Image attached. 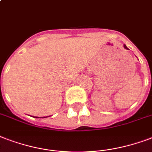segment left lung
I'll return each instance as SVG.
<instances>
[{"label":"left lung","instance_id":"8db88e82","mask_svg":"<svg viewBox=\"0 0 152 152\" xmlns=\"http://www.w3.org/2000/svg\"><path fill=\"white\" fill-rule=\"evenodd\" d=\"M124 48H126V49H128L127 46H126V45H124Z\"/></svg>","mask_w":152,"mask_h":152}]
</instances>
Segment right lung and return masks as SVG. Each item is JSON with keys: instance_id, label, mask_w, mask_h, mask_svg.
I'll return each mask as SVG.
<instances>
[{"instance_id": "right-lung-1", "label": "right lung", "mask_w": 152, "mask_h": 152, "mask_svg": "<svg viewBox=\"0 0 152 152\" xmlns=\"http://www.w3.org/2000/svg\"><path fill=\"white\" fill-rule=\"evenodd\" d=\"M34 118H39V117H37V116H35ZM43 118H45V117H43Z\"/></svg>"}]
</instances>
